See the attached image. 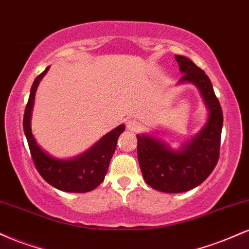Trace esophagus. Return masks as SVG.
<instances>
[{
	"instance_id": "34e87169",
	"label": "esophagus",
	"mask_w": 249,
	"mask_h": 249,
	"mask_svg": "<svg viewBox=\"0 0 249 249\" xmlns=\"http://www.w3.org/2000/svg\"><path fill=\"white\" fill-rule=\"evenodd\" d=\"M126 126L130 131H138L141 130V124H139L137 121H133V119H131V121H127L126 123Z\"/></svg>"
}]
</instances>
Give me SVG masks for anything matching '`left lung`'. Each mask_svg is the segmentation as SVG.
<instances>
[{
    "label": "left lung",
    "mask_w": 249,
    "mask_h": 249,
    "mask_svg": "<svg viewBox=\"0 0 249 249\" xmlns=\"http://www.w3.org/2000/svg\"><path fill=\"white\" fill-rule=\"evenodd\" d=\"M174 57L182 73L179 83H192L199 88L210 115L198 136L180 151L171 150L154 137L137 136V153L144 180L154 190L165 193L186 192L208 178L219 160L224 122L221 107L205 71L187 57Z\"/></svg>",
    "instance_id": "8db88e82"
}]
</instances>
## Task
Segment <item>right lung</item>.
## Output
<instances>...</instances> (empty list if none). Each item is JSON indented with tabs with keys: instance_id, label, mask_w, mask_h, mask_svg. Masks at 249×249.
Masks as SVG:
<instances>
[{
	"instance_id": "1",
	"label": "right lung",
	"mask_w": 249,
	"mask_h": 249,
	"mask_svg": "<svg viewBox=\"0 0 249 249\" xmlns=\"http://www.w3.org/2000/svg\"><path fill=\"white\" fill-rule=\"evenodd\" d=\"M48 70L49 67L34 81L29 99L24 110L23 130L29 145L31 158L42 178L57 190L70 193L90 192L101 185L104 180L108 164L115 153L118 137L125 130V125H119L115 130L103 137L90 150L71 160H58L45 153L37 145L31 133L30 117L37 87Z\"/></svg>"
}]
</instances>
